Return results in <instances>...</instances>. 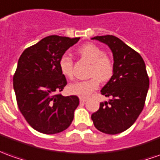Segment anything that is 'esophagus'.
I'll use <instances>...</instances> for the list:
<instances>
[{"label":"esophagus","instance_id":"34e87169","mask_svg":"<svg viewBox=\"0 0 160 160\" xmlns=\"http://www.w3.org/2000/svg\"><path fill=\"white\" fill-rule=\"evenodd\" d=\"M80 103H84L87 101V98H83V97H80Z\"/></svg>","mask_w":160,"mask_h":160}]
</instances>
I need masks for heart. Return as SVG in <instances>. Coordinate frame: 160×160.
<instances>
[{
  "label": "heart",
  "instance_id": "b5f03b06",
  "mask_svg": "<svg viewBox=\"0 0 160 160\" xmlns=\"http://www.w3.org/2000/svg\"><path fill=\"white\" fill-rule=\"evenodd\" d=\"M78 53L80 56L91 63L88 80L76 81L69 85L68 91L73 95L86 98L93 91L98 89L99 80L107 81L114 72L113 61L105 54V51L93 43L85 44L79 48ZM59 66L62 74L68 79L73 78V61L68 55H62L59 61Z\"/></svg>",
  "mask_w": 160,
  "mask_h": 160
}]
</instances>
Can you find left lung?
<instances>
[{"label": "left lung", "instance_id": "8db88e82", "mask_svg": "<svg viewBox=\"0 0 160 160\" xmlns=\"http://www.w3.org/2000/svg\"><path fill=\"white\" fill-rule=\"evenodd\" d=\"M107 44L112 52L114 72L101 89V94L112 97L100 103L92 114L94 127L107 134L127 130L141 113L149 88V77L140 54L113 35L92 38Z\"/></svg>", "mask_w": 160, "mask_h": 160}]
</instances>
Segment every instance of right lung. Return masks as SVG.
<instances>
[{"instance_id": "right-lung-1", "label": "right lung", "mask_w": 160, "mask_h": 160, "mask_svg": "<svg viewBox=\"0 0 160 160\" xmlns=\"http://www.w3.org/2000/svg\"><path fill=\"white\" fill-rule=\"evenodd\" d=\"M79 40L50 35L26 48L19 58L13 78L18 107L27 122L40 132H61L73 119L80 100L75 95L57 93L68 84L59 61Z\"/></svg>"}]
</instances>
